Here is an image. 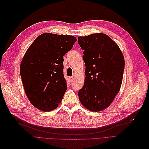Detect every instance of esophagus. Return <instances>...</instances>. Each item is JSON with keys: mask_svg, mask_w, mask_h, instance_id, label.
I'll list each match as a JSON object with an SVG mask.
<instances>
[{"mask_svg": "<svg viewBox=\"0 0 149 149\" xmlns=\"http://www.w3.org/2000/svg\"><path fill=\"white\" fill-rule=\"evenodd\" d=\"M73 80H74V77H73V76L70 77V81H73Z\"/></svg>", "mask_w": 149, "mask_h": 149, "instance_id": "1", "label": "esophagus"}]
</instances>
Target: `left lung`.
I'll return each mask as SVG.
<instances>
[{"instance_id": "left-lung-1", "label": "left lung", "mask_w": 149, "mask_h": 149, "mask_svg": "<svg viewBox=\"0 0 149 149\" xmlns=\"http://www.w3.org/2000/svg\"><path fill=\"white\" fill-rule=\"evenodd\" d=\"M84 50L86 78L79 90V101L93 111L104 110L111 104L121 86L125 66L123 54L107 35L95 33L78 37Z\"/></svg>"}]
</instances>
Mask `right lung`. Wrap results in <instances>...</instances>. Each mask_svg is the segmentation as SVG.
<instances>
[{
    "instance_id": "right-lung-1",
    "label": "right lung",
    "mask_w": 149,
    "mask_h": 149,
    "mask_svg": "<svg viewBox=\"0 0 149 149\" xmlns=\"http://www.w3.org/2000/svg\"><path fill=\"white\" fill-rule=\"evenodd\" d=\"M76 40L70 35L45 33L27 49L20 73L25 93L35 107L48 111L61 102L67 88L63 73V56Z\"/></svg>"
}]
</instances>
